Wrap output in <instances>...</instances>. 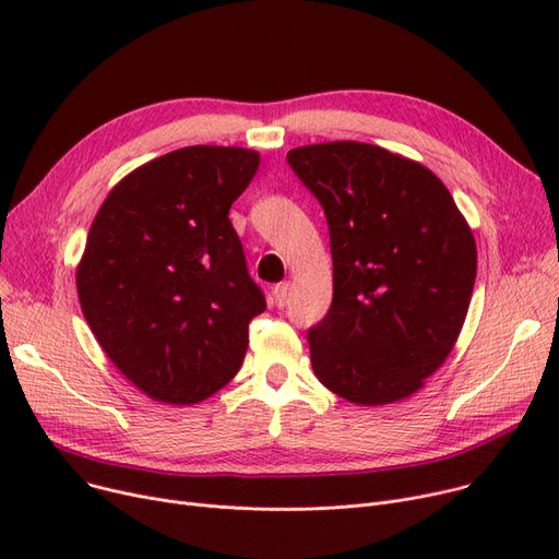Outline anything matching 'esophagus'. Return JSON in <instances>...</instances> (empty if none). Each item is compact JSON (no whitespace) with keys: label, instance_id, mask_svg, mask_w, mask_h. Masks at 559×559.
I'll return each mask as SVG.
<instances>
[{"label":"esophagus","instance_id":"1","mask_svg":"<svg viewBox=\"0 0 559 559\" xmlns=\"http://www.w3.org/2000/svg\"><path fill=\"white\" fill-rule=\"evenodd\" d=\"M289 289H292V283L289 281H283L274 287V301L278 308L287 306V299H289Z\"/></svg>","mask_w":559,"mask_h":559}]
</instances>
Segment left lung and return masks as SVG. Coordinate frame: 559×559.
I'll return each mask as SVG.
<instances>
[{"mask_svg":"<svg viewBox=\"0 0 559 559\" xmlns=\"http://www.w3.org/2000/svg\"><path fill=\"white\" fill-rule=\"evenodd\" d=\"M287 163L331 230L333 304L308 333L314 376L356 405L417 394L451 356L472 304V226L428 167L378 144H306Z\"/></svg>","mask_w":559,"mask_h":559,"instance_id":"8db88e82","label":"left lung"}]
</instances>
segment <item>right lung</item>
<instances>
[{"mask_svg":"<svg viewBox=\"0 0 559 559\" xmlns=\"http://www.w3.org/2000/svg\"><path fill=\"white\" fill-rule=\"evenodd\" d=\"M245 146L194 144L129 171L97 211L76 264L83 317L131 383L201 403L240 371L267 304L228 211L258 171Z\"/></svg>","mask_w":559,"mask_h":559,"instance_id":"obj_1","label":"right lung"}]
</instances>
